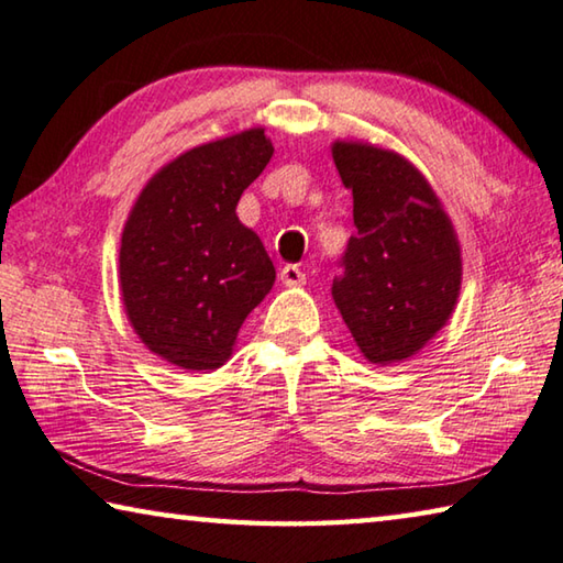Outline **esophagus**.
<instances>
[{
  "label": "esophagus",
  "instance_id": "34e87169",
  "mask_svg": "<svg viewBox=\"0 0 563 563\" xmlns=\"http://www.w3.org/2000/svg\"><path fill=\"white\" fill-rule=\"evenodd\" d=\"M279 279L284 287H303V284H307V274H303L297 264H287L279 272Z\"/></svg>",
  "mask_w": 563,
  "mask_h": 563
}]
</instances>
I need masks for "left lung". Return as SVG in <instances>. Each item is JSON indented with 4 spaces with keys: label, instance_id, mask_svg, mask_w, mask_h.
<instances>
[{
    "label": "left lung",
    "instance_id": "left-lung-1",
    "mask_svg": "<svg viewBox=\"0 0 563 563\" xmlns=\"http://www.w3.org/2000/svg\"><path fill=\"white\" fill-rule=\"evenodd\" d=\"M331 156L352 189L356 227L331 297L366 362H404L454 314L462 291L459 236L407 156L346 140L331 144Z\"/></svg>",
    "mask_w": 563,
    "mask_h": 563
}]
</instances>
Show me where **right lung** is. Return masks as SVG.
<instances>
[{
    "instance_id": "add662e5",
    "label": "right lung",
    "mask_w": 563,
    "mask_h": 563,
    "mask_svg": "<svg viewBox=\"0 0 563 563\" xmlns=\"http://www.w3.org/2000/svg\"><path fill=\"white\" fill-rule=\"evenodd\" d=\"M272 154L262 126L199 144L164 164L129 211L119 289L134 334L164 362L219 368L274 287L262 239L236 217L239 197Z\"/></svg>"
}]
</instances>
